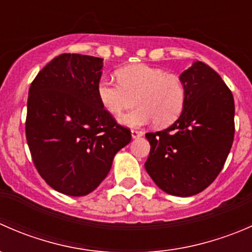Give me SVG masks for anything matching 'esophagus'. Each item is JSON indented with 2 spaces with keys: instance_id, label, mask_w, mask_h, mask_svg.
Instances as JSON below:
<instances>
[{
  "instance_id": "1",
  "label": "esophagus",
  "mask_w": 252,
  "mask_h": 252,
  "mask_svg": "<svg viewBox=\"0 0 252 252\" xmlns=\"http://www.w3.org/2000/svg\"><path fill=\"white\" fill-rule=\"evenodd\" d=\"M142 131L141 130H136V129H133V130H131V136H133L134 139H136V138H140V136H142Z\"/></svg>"
}]
</instances>
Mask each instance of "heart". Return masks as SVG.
Listing matches in <instances>:
<instances>
[{
	"label": "heart",
	"instance_id": "1",
	"mask_svg": "<svg viewBox=\"0 0 252 252\" xmlns=\"http://www.w3.org/2000/svg\"><path fill=\"white\" fill-rule=\"evenodd\" d=\"M118 83L102 78L96 85L101 106L117 116L133 103L138 106L119 117L121 123L140 126L156 122L167 126L178 119L185 106L187 90L182 79L149 64H130L116 72Z\"/></svg>",
	"mask_w": 252,
	"mask_h": 252
}]
</instances>
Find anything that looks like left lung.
I'll return each instance as SVG.
<instances>
[{"instance_id": "8db88e82", "label": "left lung", "mask_w": 252, "mask_h": 252, "mask_svg": "<svg viewBox=\"0 0 252 252\" xmlns=\"http://www.w3.org/2000/svg\"><path fill=\"white\" fill-rule=\"evenodd\" d=\"M180 79L185 106L169 128L146 133L145 169L157 187L174 196L199 194L217 178L234 140V98L217 72L197 61Z\"/></svg>"}]
</instances>
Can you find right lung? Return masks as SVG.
Listing matches in <instances>:
<instances>
[{
    "instance_id": "add662e5",
    "label": "right lung",
    "mask_w": 252,
    "mask_h": 252,
    "mask_svg": "<svg viewBox=\"0 0 252 252\" xmlns=\"http://www.w3.org/2000/svg\"><path fill=\"white\" fill-rule=\"evenodd\" d=\"M101 68L102 58L62 53L29 89L25 135L32 162L52 189L69 196L94 191L131 140L130 129L98 101Z\"/></svg>"
}]
</instances>
